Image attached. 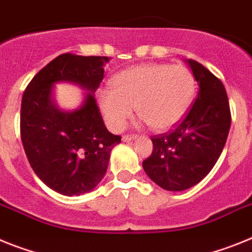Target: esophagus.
<instances>
[{
	"mask_svg": "<svg viewBox=\"0 0 252 252\" xmlns=\"http://www.w3.org/2000/svg\"><path fill=\"white\" fill-rule=\"evenodd\" d=\"M137 138V134H126L123 135V141L124 142H129V141H133V139Z\"/></svg>",
	"mask_w": 252,
	"mask_h": 252,
	"instance_id": "1",
	"label": "esophagus"
}]
</instances>
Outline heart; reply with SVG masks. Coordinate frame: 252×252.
<instances>
[{
	"label": "heart",
	"instance_id": "b5f03b06",
	"mask_svg": "<svg viewBox=\"0 0 252 252\" xmlns=\"http://www.w3.org/2000/svg\"><path fill=\"white\" fill-rule=\"evenodd\" d=\"M194 91V77L187 67L147 63L114 76L111 89L97 93V105L114 132L126 126L133 106L151 128L165 130L185 115Z\"/></svg>",
	"mask_w": 252,
	"mask_h": 252
}]
</instances>
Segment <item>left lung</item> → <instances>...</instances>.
I'll list each match as a JSON object with an SVG mask.
<instances>
[{"instance_id":"obj_1","label":"left lung","mask_w":252,"mask_h":252,"mask_svg":"<svg viewBox=\"0 0 252 252\" xmlns=\"http://www.w3.org/2000/svg\"><path fill=\"white\" fill-rule=\"evenodd\" d=\"M188 63L199 85L198 96L171 132L151 137L152 153L143 161L151 180L170 191L189 189L209 174L231 126L228 96L222 81L196 61Z\"/></svg>"}]
</instances>
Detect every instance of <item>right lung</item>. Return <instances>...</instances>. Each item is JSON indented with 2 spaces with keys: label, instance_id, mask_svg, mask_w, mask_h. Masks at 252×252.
<instances>
[{
  "label": "right lung",
  "instance_id": "add662e5",
  "mask_svg": "<svg viewBox=\"0 0 252 252\" xmlns=\"http://www.w3.org/2000/svg\"><path fill=\"white\" fill-rule=\"evenodd\" d=\"M109 61V57L61 54L24 91L20 134L28 161L47 187L63 195L91 191L104 178L111 150L122 141L106 129L94 96ZM61 80L90 91L80 109L62 112L54 105L53 84Z\"/></svg>",
  "mask_w": 252,
  "mask_h": 252
}]
</instances>
